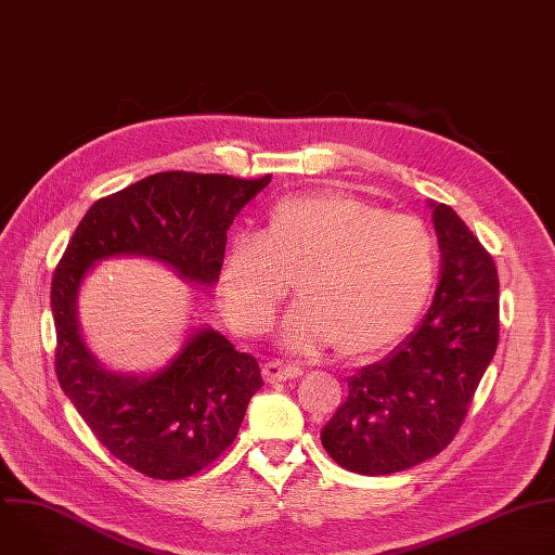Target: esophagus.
Listing matches in <instances>:
<instances>
[{"instance_id": "34e87169", "label": "esophagus", "mask_w": 555, "mask_h": 555, "mask_svg": "<svg viewBox=\"0 0 555 555\" xmlns=\"http://www.w3.org/2000/svg\"><path fill=\"white\" fill-rule=\"evenodd\" d=\"M263 379L268 384L274 382H285V379H296L302 375V369L298 364H289V362H281V360H270L263 364Z\"/></svg>"}]
</instances>
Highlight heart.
<instances>
[{
  "instance_id": "heart-1",
  "label": "heart",
  "mask_w": 555,
  "mask_h": 555,
  "mask_svg": "<svg viewBox=\"0 0 555 555\" xmlns=\"http://www.w3.org/2000/svg\"><path fill=\"white\" fill-rule=\"evenodd\" d=\"M435 240L424 221L340 191L287 197L259 230L236 234L219 268V298L236 332L270 330L294 283L300 300L279 340L296 353L336 347L360 360L398 345L435 283Z\"/></svg>"
}]
</instances>
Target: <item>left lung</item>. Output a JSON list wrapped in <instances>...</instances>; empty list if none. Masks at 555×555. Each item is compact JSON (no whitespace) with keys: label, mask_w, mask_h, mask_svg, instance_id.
Here are the masks:
<instances>
[{"label":"left lung","mask_w":555,"mask_h":555,"mask_svg":"<svg viewBox=\"0 0 555 555\" xmlns=\"http://www.w3.org/2000/svg\"><path fill=\"white\" fill-rule=\"evenodd\" d=\"M441 274L424 321L384 360L347 379L321 430L345 469L382 477L439 454L456 435L499 345V274L463 219L428 199Z\"/></svg>","instance_id":"obj_1"}]
</instances>
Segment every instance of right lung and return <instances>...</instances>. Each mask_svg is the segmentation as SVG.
I'll return each mask as SVG.
<instances>
[{"instance_id":"1","label":"right lung","mask_w":555,"mask_h":555,"mask_svg":"<svg viewBox=\"0 0 555 555\" xmlns=\"http://www.w3.org/2000/svg\"><path fill=\"white\" fill-rule=\"evenodd\" d=\"M272 176L240 180L169 171L99 199L78 223L52 279L56 377L96 435L144 477L178 481L212 463L240 433L263 386L253 356L212 327H199L160 369L116 371L90 349L78 296L96 263L151 259L202 289L219 281L225 232Z\"/></svg>"}]
</instances>
